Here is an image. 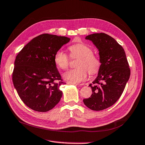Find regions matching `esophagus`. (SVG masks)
I'll return each instance as SVG.
<instances>
[{
	"instance_id": "34e87169",
	"label": "esophagus",
	"mask_w": 145,
	"mask_h": 145,
	"mask_svg": "<svg viewBox=\"0 0 145 145\" xmlns=\"http://www.w3.org/2000/svg\"><path fill=\"white\" fill-rule=\"evenodd\" d=\"M67 83L68 84V85H83V84H80V85H79V84H77L76 83H74V82H69V81H67Z\"/></svg>"
}]
</instances>
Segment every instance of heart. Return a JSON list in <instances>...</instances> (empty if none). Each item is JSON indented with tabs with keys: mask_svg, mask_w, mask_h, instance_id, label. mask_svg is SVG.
<instances>
[{
	"mask_svg": "<svg viewBox=\"0 0 145 145\" xmlns=\"http://www.w3.org/2000/svg\"><path fill=\"white\" fill-rule=\"evenodd\" d=\"M70 55L72 58H78L76 63V69L70 70L63 74L67 80L74 83L82 82L86 78L88 70L90 75L99 72L101 62L98 56L93 52V49L83 43H78L69 47ZM54 62L59 69L65 70L69 65V56L61 50L54 55Z\"/></svg>",
	"mask_w": 145,
	"mask_h": 145,
	"instance_id": "1",
	"label": "heart"
}]
</instances>
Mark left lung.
Listing matches in <instances>:
<instances>
[{
	"instance_id": "obj_1",
	"label": "left lung",
	"mask_w": 145,
	"mask_h": 145,
	"mask_svg": "<svg viewBox=\"0 0 145 145\" xmlns=\"http://www.w3.org/2000/svg\"><path fill=\"white\" fill-rule=\"evenodd\" d=\"M99 50L101 62L98 75L89 85L90 97L83 99L85 105L93 110H101L112 106L122 95L130 78V70L122 46L104 33L87 36Z\"/></svg>"
}]
</instances>
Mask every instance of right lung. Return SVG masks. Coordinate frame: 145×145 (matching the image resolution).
Here are the masks:
<instances>
[{
  "instance_id": "right-lung-1",
  "label": "right lung",
  "mask_w": 145,
  "mask_h": 145,
  "mask_svg": "<svg viewBox=\"0 0 145 145\" xmlns=\"http://www.w3.org/2000/svg\"><path fill=\"white\" fill-rule=\"evenodd\" d=\"M70 38L46 33L30 41L16 56L12 73L20 99L30 109L47 112L60 101L63 82L54 62V55Z\"/></svg>"
}]
</instances>
